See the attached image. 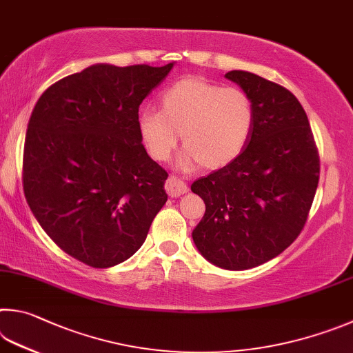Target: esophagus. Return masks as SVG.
<instances>
[{"label":"esophagus","mask_w":353,"mask_h":353,"mask_svg":"<svg viewBox=\"0 0 353 353\" xmlns=\"http://www.w3.org/2000/svg\"><path fill=\"white\" fill-rule=\"evenodd\" d=\"M165 190L170 196H180L188 192L186 183L176 176H169V180L165 181Z\"/></svg>","instance_id":"obj_1"}]
</instances>
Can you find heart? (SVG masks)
Here are the masks:
<instances>
[{
	"label": "heart",
	"instance_id": "b5f03b06",
	"mask_svg": "<svg viewBox=\"0 0 353 353\" xmlns=\"http://www.w3.org/2000/svg\"><path fill=\"white\" fill-rule=\"evenodd\" d=\"M254 122V105L243 90L189 76L163 92L161 110L141 111L138 130L153 159H169L181 133L186 148L178 165L189 169L201 163L215 170L242 154Z\"/></svg>",
	"mask_w": 353,
	"mask_h": 353
}]
</instances>
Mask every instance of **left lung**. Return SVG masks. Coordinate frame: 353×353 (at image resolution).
I'll return each mask as SVG.
<instances>
[{
	"label": "left lung",
	"instance_id": "left-lung-1",
	"mask_svg": "<svg viewBox=\"0 0 353 353\" xmlns=\"http://www.w3.org/2000/svg\"><path fill=\"white\" fill-rule=\"evenodd\" d=\"M226 79L251 97L254 130L237 159L192 183L206 212L192 231L201 256L240 271L279 256L304 228L319 181V154L292 92L248 71Z\"/></svg>",
	"mask_w": 353,
	"mask_h": 353
}]
</instances>
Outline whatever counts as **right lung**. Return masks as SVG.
<instances>
[{"label": "right lung", "mask_w": 353, "mask_h": 353, "mask_svg": "<svg viewBox=\"0 0 353 353\" xmlns=\"http://www.w3.org/2000/svg\"><path fill=\"white\" fill-rule=\"evenodd\" d=\"M173 63H97L43 92L30 114L23 188L40 226L92 268L127 261L165 205L167 172L138 130L142 101Z\"/></svg>", "instance_id": "right-lung-1"}]
</instances>
